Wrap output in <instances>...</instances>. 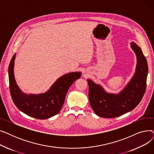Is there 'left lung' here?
Segmentation results:
<instances>
[{
    "mask_svg": "<svg viewBox=\"0 0 154 154\" xmlns=\"http://www.w3.org/2000/svg\"><path fill=\"white\" fill-rule=\"evenodd\" d=\"M131 47L136 54L137 65L135 74L119 94H107L103 88L88 79V98L95 114L104 118H114L135 109L141 101L147 87L148 66L141 48L135 43Z\"/></svg>",
    "mask_w": 154,
    "mask_h": 154,
    "instance_id": "1",
    "label": "left lung"
}]
</instances>
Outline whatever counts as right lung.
I'll use <instances>...</instances> for the list:
<instances>
[{
  "label": "right lung",
  "instance_id": "right-lung-1",
  "mask_svg": "<svg viewBox=\"0 0 154 154\" xmlns=\"http://www.w3.org/2000/svg\"><path fill=\"white\" fill-rule=\"evenodd\" d=\"M14 55L9 66V89L12 99L20 111L37 119L44 120L55 116L61 110L69 87L81 76L80 72H72L59 78L45 94L26 95L16 84L14 75Z\"/></svg>",
  "mask_w": 154,
  "mask_h": 154
}]
</instances>
